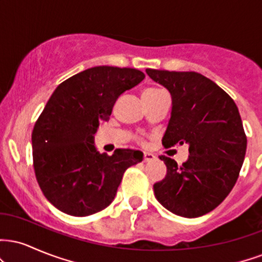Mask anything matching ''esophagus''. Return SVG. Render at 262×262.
Masks as SVG:
<instances>
[{
    "label": "esophagus",
    "mask_w": 262,
    "mask_h": 262,
    "mask_svg": "<svg viewBox=\"0 0 262 262\" xmlns=\"http://www.w3.org/2000/svg\"><path fill=\"white\" fill-rule=\"evenodd\" d=\"M155 160V155L151 152H144V162H149Z\"/></svg>",
    "instance_id": "1"
}]
</instances>
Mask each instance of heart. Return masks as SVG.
<instances>
[{"label": "heart", "instance_id": "obj_1", "mask_svg": "<svg viewBox=\"0 0 262 262\" xmlns=\"http://www.w3.org/2000/svg\"><path fill=\"white\" fill-rule=\"evenodd\" d=\"M155 92H160L159 90H148V91H145L144 93H155Z\"/></svg>", "mask_w": 262, "mask_h": 262}]
</instances>
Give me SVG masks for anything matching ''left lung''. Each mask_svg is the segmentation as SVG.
Segmentation results:
<instances>
[{
	"mask_svg": "<svg viewBox=\"0 0 262 262\" xmlns=\"http://www.w3.org/2000/svg\"><path fill=\"white\" fill-rule=\"evenodd\" d=\"M146 74L172 100L162 144L185 143L189 152L181 166L160 156L167 172L154 185L155 197L173 214L201 217L223 202L239 177L246 152L239 111L217 83L194 71L146 69Z\"/></svg>",
	"mask_w": 262,
	"mask_h": 262,
	"instance_id": "left-lung-1",
	"label": "left lung"
}]
</instances>
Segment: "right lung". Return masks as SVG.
Here are the masks:
<instances>
[{"label":"right lung","instance_id":"add662e5","mask_svg":"<svg viewBox=\"0 0 262 262\" xmlns=\"http://www.w3.org/2000/svg\"><path fill=\"white\" fill-rule=\"evenodd\" d=\"M144 77L137 69L95 66L65 80L50 96L33 129V164L41 192L59 210L86 217L104 209L124 171L143 160L139 150L101 154L95 134L119 96Z\"/></svg>","mask_w":262,"mask_h":262}]
</instances>
